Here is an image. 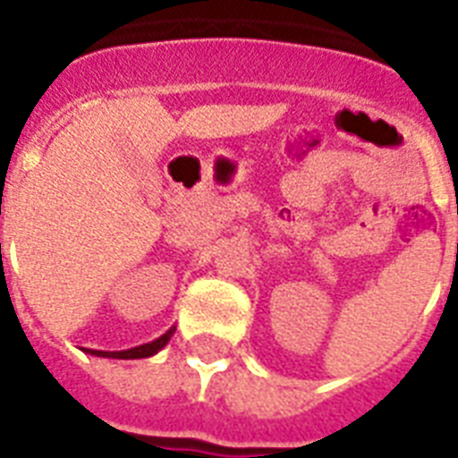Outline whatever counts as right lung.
<instances>
[{
    "label": "right lung",
    "mask_w": 458,
    "mask_h": 458,
    "mask_svg": "<svg viewBox=\"0 0 458 458\" xmlns=\"http://www.w3.org/2000/svg\"><path fill=\"white\" fill-rule=\"evenodd\" d=\"M173 333H175V327L165 330V333L161 335V337H157V340L147 342V344H140V347L123 349V352H99V349H88V354L104 356V359H147V356H154L157 352H161V349L168 344Z\"/></svg>",
    "instance_id": "right-lung-1"
}]
</instances>
